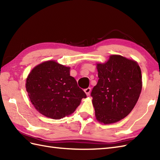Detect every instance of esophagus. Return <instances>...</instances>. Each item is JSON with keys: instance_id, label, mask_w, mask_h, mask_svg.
<instances>
[{"instance_id": "esophagus-1", "label": "esophagus", "mask_w": 160, "mask_h": 160, "mask_svg": "<svg viewBox=\"0 0 160 160\" xmlns=\"http://www.w3.org/2000/svg\"><path fill=\"white\" fill-rule=\"evenodd\" d=\"M84 92H85V93L87 94V96H89V95L90 94V92H91V88H87V89H85L84 90Z\"/></svg>"}]
</instances>
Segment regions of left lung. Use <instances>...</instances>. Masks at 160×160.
Wrapping results in <instances>:
<instances>
[{
  "label": "left lung",
  "instance_id": "left-lung-1",
  "mask_svg": "<svg viewBox=\"0 0 160 160\" xmlns=\"http://www.w3.org/2000/svg\"><path fill=\"white\" fill-rule=\"evenodd\" d=\"M99 80L91 93L97 120L105 124L127 117L136 104L142 91V72L137 62L112 55L98 64Z\"/></svg>",
  "mask_w": 160,
  "mask_h": 160
}]
</instances>
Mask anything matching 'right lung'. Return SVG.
I'll list each match as a JSON object with an SVG mask.
<instances>
[{"label":"right lung","instance_id":"right-lung-1","mask_svg":"<svg viewBox=\"0 0 160 160\" xmlns=\"http://www.w3.org/2000/svg\"><path fill=\"white\" fill-rule=\"evenodd\" d=\"M70 68L47 61L33 68L26 81L32 103L40 113L52 119L71 114L86 93L69 73Z\"/></svg>","mask_w":160,"mask_h":160}]
</instances>
